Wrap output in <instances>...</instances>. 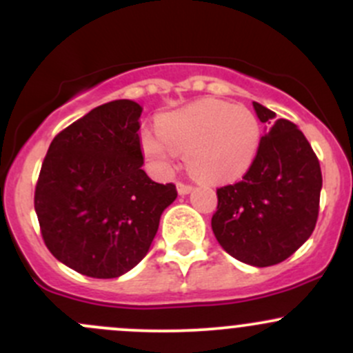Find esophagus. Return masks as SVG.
Masks as SVG:
<instances>
[{
	"label": "esophagus",
	"mask_w": 353,
	"mask_h": 353,
	"mask_svg": "<svg viewBox=\"0 0 353 353\" xmlns=\"http://www.w3.org/2000/svg\"><path fill=\"white\" fill-rule=\"evenodd\" d=\"M176 188H177V193H179L181 196H184V194H190L191 191H193V186H190V184L177 183V184H176Z\"/></svg>",
	"instance_id": "34e87169"
}]
</instances>
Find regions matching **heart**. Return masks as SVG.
<instances>
[{"instance_id": "obj_1", "label": "heart", "mask_w": 353, "mask_h": 353, "mask_svg": "<svg viewBox=\"0 0 353 353\" xmlns=\"http://www.w3.org/2000/svg\"><path fill=\"white\" fill-rule=\"evenodd\" d=\"M259 141L261 128L254 112L216 99L165 114L157 130L141 133V148L160 170H172L177 154H184L190 172L206 183H229L244 176Z\"/></svg>"}]
</instances>
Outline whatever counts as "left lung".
I'll return each instance as SVG.
<instances>
[{
    "instance_id": "1",
    "label": "left lung",
    "mask_w": 353,
    "mask_h": 353,
    "mask_svg": "<svg viewBox=\"0 0 353 353\" xmlns=\"http://www.w3.org/2000/svg\"><path fill=\"white\" fill-rule=\"evenodd\" d=\"M268 123L258 154L241 183L216 190L212 229L219 244L245 265L272 266L311 237L319 212L321 167L302 131L252 102Z\"/></svg>"
}]
</instances>
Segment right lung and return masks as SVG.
Returning a JSON list of instances; mask_svg holds the SVG:
<instances>
[{
	"mask_svg": "<svg viewBox=\"0 0 353 353\" xmlns=\"http://www.w3.org/2000/svg\"><path fill=\"white\" fill-rule=\"evenodd\" d=\"M138 102L92 109L49 145L35 188V213L49 251L68 268L117 279L147 256L174 184L147 176Z\"/></svg>",
	"mask_w": 353,
	"mask_h": 353,
	"instance_id": "add662e5",
	"label": "right lung"
}]
</instances>
